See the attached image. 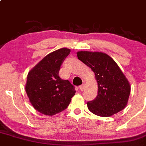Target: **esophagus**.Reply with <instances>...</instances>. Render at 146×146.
Segmentation results:
<instances>
[{
    "instance_id": "34e87169",
    "label": "esophagus",
    "mask_w": 146,
    "mask_h": 146,
    "mask_svg": "<svg viewBox=\"0 0 146 146\" xmlns=\"http://www.w3.org/2000/svg\"><path fill=\"white\" fill-rule=\"evenodd\" d=\"M85 84H82V85H81V86H79V88H80V90L81 91H84V89H85Z\"/></svg>"
}]
</instances>
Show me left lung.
I'll return each mask as SVG.
<instances>
[{
  "mask_svg": "<svg viewBox=\"0 0 146 146\" xmlns=\"http://www.w3.org/2000/svg\"><path fill=\"white\" fill-rule=\"evenodd\" d=\"M77 57L95 73L98 82V95L87 103L88 110L101 117L112 116L122 110L128 102L131 87L115 60L100 52L79 51Z\"/></svg>",
  "mask_w": 146,
  "mask_h": 146,
  "instance_id": "left-lung-1",
  "label": "left lung"
}]
</instances>
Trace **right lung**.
<instances>
[{
	"label": "right lung",
	"mask_w": 146,
	"mask_h": 146,
	"mask_svg": "<svg viewBox=\"0 0 146 146\" xmlns=\"http://www.w3.org/2000/svg\"><path fill=\"white\" fill-rule=\"evenodd\" d=\"M70 53L66 48L50 52L28 74L27 94L33 107L43 115L52 116L65 110L76 93L70 81L59 76L61 65Z\"/></svg>",
	"instance_id": "1"
}]
</instances>
